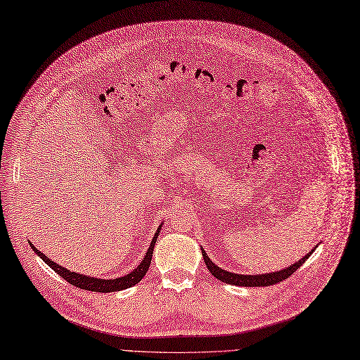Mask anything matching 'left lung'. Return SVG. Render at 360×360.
<instances>
[{
    "label": "left lung",
    "mask_w": 360,
    "mask_h": 360,
    "mask_svg": "<svg viewBox=\"0 0 360 360\" xmlns=\"http://www.w3.org/2000/svg\"><path fill=\"white\" fill-rule=\"evenodd\" d=\"M316 248L311 249L309 254L302 257L300 261L289 265V267H285L283 270L273 271V273H265V274H252V276L250 274L231 273V271H227V270L218 267V265L215 262H212V259L206 255V252H205L203 248H202V255H203L205 264H206L207 270L210 271V274L217 277L218 281H221L224 283L234 285V286H270V285L281 283V282L285 281V278H288L290 274H294L301 267V265L309 259V257L316 250Z\"/></svg>",
    "instance_id": "1"
}]
</instances>
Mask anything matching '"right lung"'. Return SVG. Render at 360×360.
Instances as JSON below:
<instances>
[{"mask_svg":"<svg viewBox=\"0 0 360 360\" xmlns=\"http://www.w3.org/2000/svg\"><path fill=\"white\" fill-rule=\"evenodd\" d=\"M162 225L163 222L160 224V227L157 229L153 240H151V245L148 248V250H146V254L143 255V259L139 262L138 267L130 271L129 274L123 276V277H115V278H99V277H90V276H86V274H82V273H75V271H71L68 269L62 267V265H59L58 262L51 261L49 257H46L43 252H39L31 242H30V246L32 248V250L35 252V254L41 258L49 267L58 273L59 276H62L66 282H70L71 285L79 288V289H86V290H91V292H103V294H108V292H117V290H123V289H127V288H131L135 286L136 283H139L142 281V277L146 274V271H148L150 269V264H151V258H153V250H154V245L157 242V237L160 234V230H162Z\"/></svg>","mask_w":360,"mask_h":360,"instance_id":"obj_1","label":"right lung"}]
</instances>
